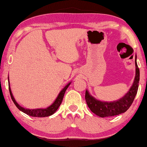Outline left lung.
Segmentation results:
<instances>
[{"mask_svg": "<svg viewBox=\"0 0 147 147\" xmlns=\"http://www.w3.org/2000/svg\"><path fill=\"white\" fill-rule=\"evenodd\" d=\"M135 65L136 76L134 83L128 93L121 99L113 102H101L96 100L90 95L88 91H86V101L88 107L93 113L102 118L114 116L124 113L130 107L137 93L140 80V71L136 63V60H135Z\"/></svg>", "mask_w": 147, "mask_h": 147, "instance_id": "left-lung-1", "label": "left lung"}]
</instances>
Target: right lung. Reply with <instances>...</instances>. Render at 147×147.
<instances>
[{
  "instance_id": "add662e5",
  "label": "right lung",
  "mask_w": 147,
  "mask_h": 147,
  "mask_svg": "<svg viewBox=\"0 0 147 147\" xmlns=\"http://www.w3.org/2000/svg\"><path fill=\"white\" fill-rule=\"evenodd\" d=\"M70 85V83L67 84L63 90L60 92V93L58 95L57 99L55 100V102H53V104L48 107L47 108H44V109H27V108L21 107V106H19L17 102L15 101V98H13V94H12L11 88H10L9 85V92L10 95H11V99L14 102V104H15V106H17L18 109H19L21 111H22L24 113L27 114V115L34 116V117H45V116H49L52 115V114L55 113L56 110L58 109V108L59 107V106L61 105L62 100H63V96L65 94V92L68 88V86Z\"/></svg>"
}]
</instances>
